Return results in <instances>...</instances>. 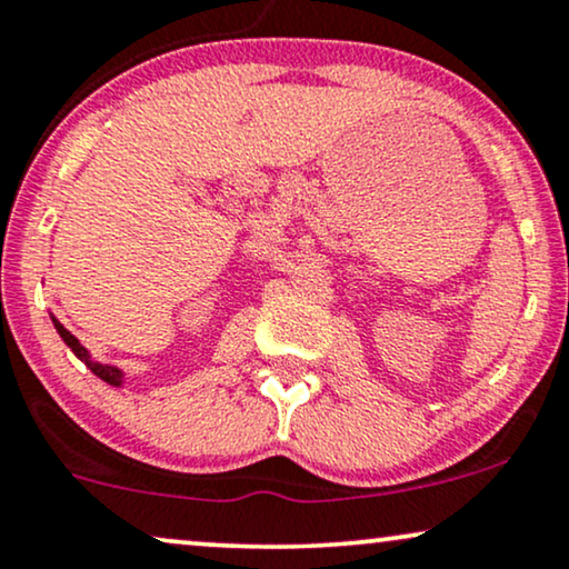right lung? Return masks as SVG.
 I'll return each instance as SVG.
<instances>
[{
	"instance_id": "right-lung-1",
	"label": "right lung",
	"mask_w": 569,
	"mask_h": 569,
	"mask_svg": "<svg viewBox=\"0 0 569 569\" xmlns=\"http://www.w3.org/2000/svg\"><path fill=\"white\" fill-rule=\"evenodd\" d=\"M54 328H57V333H60L62 341L68 343L70 351H73V355H76L78 359H83V362L89 365V370L93 372V376H99V378L104 380V383H110V386H123V372H120L118 368H110V365L93 362V359L89 357V351H86V347H81V341H78V338H76L73 333H70V330L64 328L62 322L54 320Z\"/></svg>"
}]
</instances>
